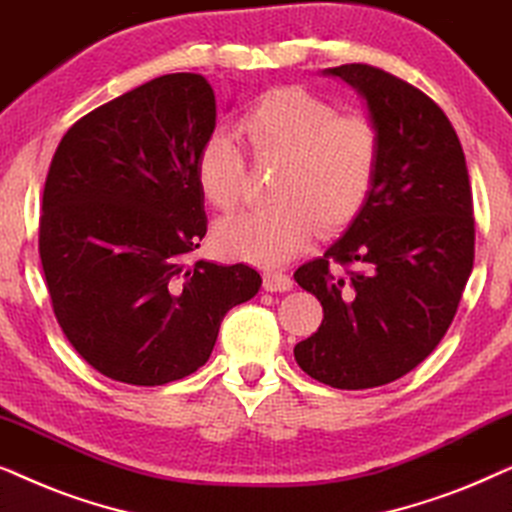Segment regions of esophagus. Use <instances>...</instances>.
I'll list each match as a JSON object with an SVG mask.
<instances>
[{"mask_svg":"<svg viewBox=\"0 0 512 512\" xmlns=\"http://www.w3.org/2000/svg\"><path fill=\"white\" fill-rule=\"evenodd\" d=\"M263 289L265 291H291L293 289V279L289 275H284V272H263Z\"/></svg>","mask_w":512,"mask_h":512,"instance_id":"34e87169","label":"esophagus"}]
</instances>
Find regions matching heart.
<instances>
[{
	"label": "heart",
	"instance_id": "1",
	"mask_svg": "<svg viewBox=\"0 0 512 512\" xmlns=\"http://www.w3.org/2000/svg\"><path fill=\"white\" fill-rule=\"evenodd\" d=\"M256 163H279L268 209L230 216L216 226L223 256L282 265L314 233L352 226L373 195L382 163V132L366 114H340L324 97L298 86L272 88L244 109L237 125ZM247 158L235 135L214 130L200 144L195 177L202 198L230 212L242 195Z\"/></svg>",
	"mask_w": 512,
	"mask_h": 512
}]
</instances>
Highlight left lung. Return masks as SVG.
<instances>
[{
	"mask_svg": "<svg viewBox=\"0 0 512 512\" xmlns=\"http://www.w3.org/2000/svg\"><path fill=\"white\" fill-rule=\"evenodd\" d=\"M366 97L382 163L366 209L293 279L324 307L298 366L335 389L382 387L450 328L475 258L473 195L450 118L412 83L352 62L328 69Z\"/></svg>",
	"mask_w": 512,
	"mask_h": 512,
	"instance_id": "8db88e82",
	"label": "left lung"
}]
</instances>
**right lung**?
Returning a JSON list of instances; mask_svg holds the SVG:
<instances>
[{"label": "right lung", "mask_w": 512, "mask_h": 512, "mask_svg": "<svg viewBox=\"0 0 512 512\" xmlns=\"http://www.w3.org/2000/svg\"><path fill=\"white\" fill-rule=\"evenodd\" d=\"M214 125L205 76L165 74L79 118L48 167L39 256L53 314L116 382L195 373L226 312L261 289L244 263H188L207 233L195 158Z\"/></svg>", "instance_id": "obj_1"}]
</instances>
